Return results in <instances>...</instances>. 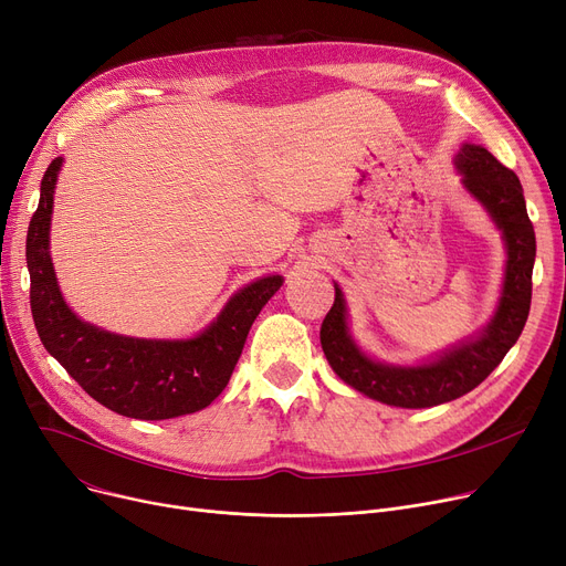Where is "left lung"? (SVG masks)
I'll return each mask as SVG.
<instances>
[{
    "label": "left lung",
    "mask_w": 566,
    "mask_h": 566,
    "mask_svg": "<svg viewBox=\"0 0 566 566\" xmlns=\"http://www.w3.org/2000/svg\"><path fill=\"white\" fill-rule=\"evenodd\" d=\"M457 166L463 185L489 210L507 244L501 306L482 336L418 368L377 363L354 345L347 331L345 298L338 285L334 306L319 328V343L334 373L358 392L390 407H437L480 386L518 340L530 313L537 242L533 221L525 210L521 180L486 148L473 144L461 146Z\"/></svg>",
    "instance_id": "1"
}]
</instances>
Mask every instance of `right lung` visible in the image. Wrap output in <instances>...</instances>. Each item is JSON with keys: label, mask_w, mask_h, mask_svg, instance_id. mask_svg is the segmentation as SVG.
Wrapping results in <instances>:
<instances>
[{"label": "right lung", "mask_w": 566, "mask_h": 566, "mask_svg": "<svg viewBox=\"0 0 566 566\" xmlns=\"http://www.w3.org/2000/svg\"><path fill=\"white\" fill-rule=\"evenodd\" d=\"M59 169L61 157H54L27 230L29 304L41 343L95 402L120 416L166 420L206 409L226 388L253 319L283 279L268 276L240 290L191 340H139L91 326L65 306L48 253Z\"/></svg>", "instance_id": "obj_1"}]
</instances>
